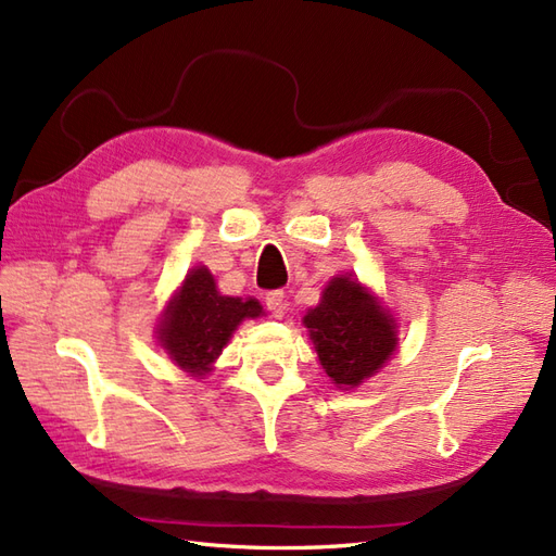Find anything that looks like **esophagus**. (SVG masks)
Here are the masks:
<instances>
[{"mask_svg":"<svg viewBox=\"0 0 556 556\" xmlns=\"http://www.w3.org/2000/svg\"><path fill=\"white\" fill-rule=\"evenodd\" d=\"M265 307L269 309L273 317H283V309H287V301H283V291H269L265 295Z\"/></svg>","mask_w":556,"mask_h":556,"instance_id":"obj_1","label":"esophagus"}]
</instances>
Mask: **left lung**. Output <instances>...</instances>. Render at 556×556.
<instances>
[{"instance_id":"left-lung-1","label":"left lung","mask_w":556,"mask_h":556,"mask_svg":"<svg viewBox=\"0 0 556 556\" xmlns=\"http://www.w3.org/2000/svg\"><path fill=\"white\" fill-rule=\"evenodd\" d=\"M303 324L321 368L340 390L376 376L396 350L394 317L352 275L333 277Z\"/></svg>"}]
</instances>
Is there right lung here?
Instances as JSON below:
<instances>
[{
  "mask_svg": "<svg viewBox=\"0 0 556 556\" xmlns=\"http://www.w3.org/2000/svg\"><path fill=\"white\" fill-rule=\"evenodd\" d=\"M261 315L263 305L255 298L244 301L223 295L208 269L197 265L168 301L156 326V338L170 362L190 376L202 378L213 371V362L220 357L237 326Z\"/></svg>",
  "mask_w": 556,
  "mask_h": 556,
  "instance_id": "obj_1",
  "label": "right lung"
}]
</instances>
